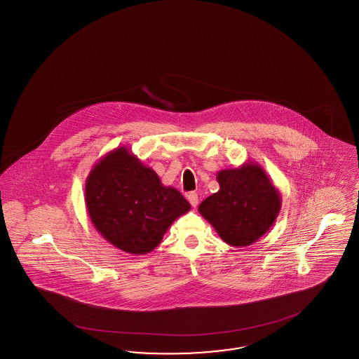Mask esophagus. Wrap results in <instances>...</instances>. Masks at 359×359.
I'll list each match as a JSON object with an SVG mask.
<instances>
[{
  "label": "esophagus",
  "instance_id": "1",
  "mask_svg": "<svg viewBox=\"0 0 359 359\" xmlns=\"http://www.w3.org/2000/svg\"><path fill=\"white\" fill-rule=\"evenodd\" d=\"M188 201L191 203V205L192 207H197V204H198V196L196 192H191V194H188Z\"/></svg>",
  "mask_w": 359,
  "mask_h": 359
}]
</instances>
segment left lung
<instances>
[{
    "label": "left lung",
    "mask_w": 359,
    "mask_h": 359,
    "mask_svg": "<svg viewBox=\"0 0 359 359\" xmlns=\"http://www.w3.org/2000/svg\"><path fill=\"white\" fill-rule=\"evenodd\" d=\"M217 182L219 191L198 205L200 215L230 246H250L273 225L282 196L261 164L250 161L221 170Z\"/></svg>",
    "instance_id": "obj_1"
}]
</instances>
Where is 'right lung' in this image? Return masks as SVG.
Listing matches in <instances>:
<instances>
[{"mask_svg":"<svg viewBox=\"0 0 359 359\" xmlns=\"http://www.w3.org/2000/svg\"><path fill=\"white\" fill-rule=\"evenodd\" d=\"M86 205L98 233L128 254L154 250L175 219L191 205L156 172L121 146L93 165L86 182Z\"/></svg>","mask_w":359,"mask_h":359,"instance_id":"right-lung-1","label":"right lung"}]
</instances>
